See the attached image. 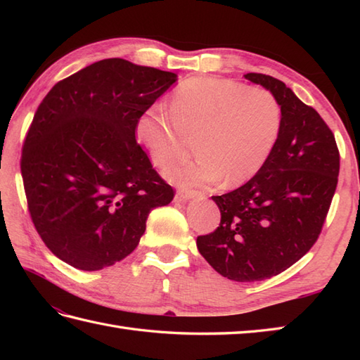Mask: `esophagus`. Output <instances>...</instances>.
<instances>
[{
  "label": "esophagus",
  "mask_w": 360,
  "mask_h": 360,
  "mask_svg": "<svg viewBox=\"0 0 360 360\" xmlns=\"http://www.w3.org/2000/svg\"><path fill=\"white\" fill-rule=\"evenodd\" d=\"M178 198L182 201H188V200H195V198H205V195L202 192H198V190H188V188H179L178 190Z\"/></svg>",
  "instance_id": "34e87169"
}]
</instances>
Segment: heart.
<instances>
[{"mask_svg": "<svg viewBox=\"0 0 360 360\" xmlns=\"http://www.w3.org/2000/svg\"><path fill=\"white\" fill-rule=\"evenodd\" d=\"M170 117L156 110L136 120L137 143L151 162L165 167L193 137L198 155L164 172L179 187H201L223 181L238 186L264 167L278 139L280 105L271 93L213 77L181 83L168 103Z\"/></svg>", "mask_w": 360, "mask_h": 360, "instance_id": "heart-1", "label": "heart"}]
</instances>
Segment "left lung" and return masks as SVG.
<instances>
[{
    "label": "left lung",
    "mask_w": 360,
    "mask_h": 360,
    "mask_svg": "<svg viewBox=\"0 0 360 360\" xmlns=\"http://www.w3.org/2000/svg\"><path fill=\"white\" fill-rule=\"evenodd\" d=\"M280 105L278 139L246 184L212 196L221 212L215 232L196 246L213 269L233 281L271 278L298 262L319 238L338 187L334 134L319 112L271 75L249 72Z\"/></svg>",
    "instance_id": "8db88e82"
}]
</instances>
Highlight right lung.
<instances>
[{"instance_id": "obj_1", "label": "right lung", "mask_w": 360, "mask_h": 360, "mask_svg": "<svg viewBox=\"0 0 360 360\" xmlns=\"http://www.w3.org/2000/svg\"><path fill=\"white\" fill-rule=\"evenodd\" d=\"M176 82L174 72L106 58L58 82L38 106L21 176L37 232L62 262L112 266L137 248L150 212L172 202L134 127Z\"/></svg>"}]
</instances>
